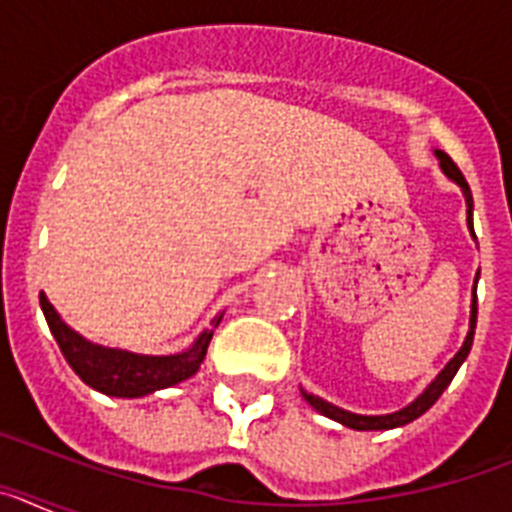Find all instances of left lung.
<instances>
[{
    "mask_svg": "<svg viewBox=\"0 0 512 512\" xmlns=\"http://www.w3.org/2000/svg\"><path fill=\"white\" fill-rule=\"evenodd\" d=\"M436 156H438V161H441L443 174L449 176V179H454V182L461 187V192H464V197H467V223H469V230H472V235H474V228H472V207H474L472 189H469L467 179H464V174H461L459 166L454 164V158H451L449 153L436 151ZM477 277H479V274H477ZM474 328H477V282H474L472 320H469V333H467V341H464V346L459 348V354H456L454 359L449 361V364L443 366V372L438 374V377L433 379L431 384H428V390H425L423 395L418 397V400L410 402L408 408L397 410V413H390V415H354V413H346V410L336 408V405H330V402L320 400V397L307 395V392H302V397H305V400L310 402L312 408L318 410L320 415H325V418H330V420H338V423L348 425V428H354V431H390V428H397V425L413 423L415 418H420V415H423L425 410L431 408L433 402H436L438 397L443 395V390L449 387L451 379H454V374L459 372V366L464 364V359L469 356V348H472Z\"/></svg>",
    "mask_w": 512,
    "mask_h": 512,
    "instance_id": "obj_1",
    "label": "left lung"
}]
</instances>
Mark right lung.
Instances as JSON below:
<instances>
[{"label":"right lung","instance_id":"right-lung-1","mask_svg":"<svg viewBox=\"0 0 512 512\" xmlns=\"http://www.w3.org/2000/svg\"><path fill=\"white\" fill-rule=\"evenodd\" d=\"M40 307L48 320L53 338L61 348L63 359L79 374V379L97 392L112 397H143L156 390H164L171 384H179L197 374L200 364L205 361L207 346L212 341V330H205L197 343L189 351L176 356H138L130 351H117V348L94 346L84 341L79 333L69 328L58 318V312L48 302V297L40 292ZM223 315H217L212 325L217 328Z\"/></svg>","mask_w":512,"mask_h":512}]
</instances>
